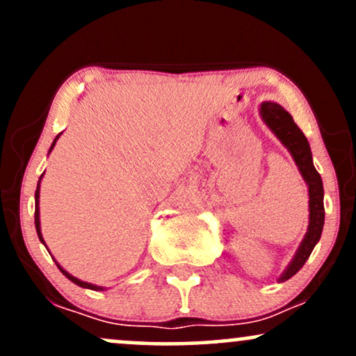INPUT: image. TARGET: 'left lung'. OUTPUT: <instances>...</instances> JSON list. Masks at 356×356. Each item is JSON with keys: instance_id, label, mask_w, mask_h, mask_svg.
<instances>
[{"instance_id": "8db88e82", "label": "left lung", "mask_w": 356, "mask_h": 356, "mask_svg": "<svg viewBox=\"0 0 356 356\" xmlns=\"http://www.w3.org/2000/svg\"><path fill=\"white\" fill-rule=\"evenodd\" d=\"M259 112L264 124L269 127V130L280 138L281 144L293 155L309 192L308 232H306L305 239L301 241L300 248H298L289 266L280 276V281L283 283V281L295 276L303 268L306 259L312 254L314 246H316V243L321 238L323 224H325V206H323V194L325 192H323L321 175L318 174V170L313 165L312 149H309L308 138L301 132L300 127L295 124L293 117L281 105L275 104V102H263Z\"/></svg>"}]
</instances>
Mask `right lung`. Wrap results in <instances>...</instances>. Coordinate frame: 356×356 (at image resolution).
<instances>
[{
    "label": "right lung",
    "mask_w": 356,
    "mask_h": 356,
    "mask_svg": "<svg viewBox=\"0 0 356 356\" xmlns=\"http://www.w3.org/2000/svg\"><path fill=\"white\" fill-rule=\"evenodd\" d=\"M56 140H58V136H56L55 140H53V144H51V147H50V152H51V150H53V147H55ZM42 177H43V174H42ZM42 177H40V181H42ZM38 199H40V182H38V186H36V192H35V227H36V232H38V238H40V241H42V243L44 244V241H43V236H42V227H40V207H38ZM56 266H58L60 271L63 273V275L67 276L68 280L72 281V283L79 284V286H81V288L95 289V291H100V289H104V288H102V286H97V284H90V283H85V281H80L79 277L72 276L70 273H67V271H65V269L61 268L58 263H56Z\"/></svg>",
    "instance_id": "right-lung-1"
}]
</instances>
